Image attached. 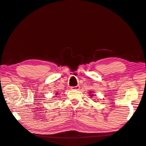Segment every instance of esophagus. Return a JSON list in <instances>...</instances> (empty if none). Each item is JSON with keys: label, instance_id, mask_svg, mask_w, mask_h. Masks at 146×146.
I'll list each match as a JSON object with an SVG mask.
<instances>
[{"label": "esophagus", "instance_id": "1", "mask_svg": "<svg viewBox=\"0 0 146 146\" xmlns=\"http://www.w3.org/2000/svg\"><path fill=\"white\" fill-rule=\"evenodd\" d=\"M80 86H79L78 85L77 86H73V87H71V89L72 90H80Z\"/></svg>", "mask_w": 146, "mask_h": 146}]
</instances>
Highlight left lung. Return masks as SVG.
I'll return each instance as SVG.
<instances>
[{"label":"left lung","mask_w":146,"mask_h":146,"mask_svg":"<svg viewBox=\"0 0 146 146\" xmlns=\"http://www.w3.org/2000/svg\"><path fill=\"white\" fill-rule=\"evenodd\" d=\"M92 92H90V94H92ZM90 96H93V94H90Z\"/></svg>","instance_id":"obj_1"}]
</instances>
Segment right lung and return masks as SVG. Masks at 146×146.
I'll list each match as a JSON object with an SVG mask.
<instances>
[{
  "label": "right lung",
  "mask_w": 146,
  "mask_h": 146,
  "mask_svg": "<svg viewBox=\"0 0 146 146\" xmlns=\"http://www.w3.org/2000/svg\"><path fill=\"white\" fill-rule=\"evenodd\" d=\"M58 94V93H56V94H55V95H57Z\"/></svg>",
  "instance_id": "obj_1"
}]
</instances>
